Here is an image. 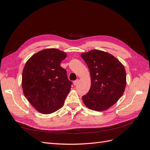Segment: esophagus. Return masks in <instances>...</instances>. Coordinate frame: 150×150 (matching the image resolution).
<instances>
[{
    "label": "esophagus",
    "instance_id": "1",
    "mask_svg": "<svg viewBox=\"0 0 150 150\" xmlns=\"http://www.w3.org/2000/svg\"><path fill=\"white\" fill-rule=\"evenodd\" d=\"M78 83H79V80L77 79V80H76V81H74V82H73V84H74V86H76L77 84H78Z\"/></svg>",
    "mask_w": 150,
    "mask_h": 150
}]
</instances>
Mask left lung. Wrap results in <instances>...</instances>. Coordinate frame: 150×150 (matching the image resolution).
Masks as SVG:
<instances>
[{"label":"left lung","instance_id":"1","mask_svg":"<svg viewBox=\"0 0 150 150\" xmlns=\"http://www.w3.org/2000/svg\"><path fill=\"white\" fill-rule=\"evenodd\" d=\"M81 56L88 66L91 81L83 101L90 110H106L124 93L126 84L124 66L115 56L100 50L93 49Z\"/></svg>","mask_w":150,"mask_h":150}]
</instances>
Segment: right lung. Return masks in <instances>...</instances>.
<instances>
[{"instance_id": "add662e5", "label": "right lung", "mask_w": 150, "mask_h": 150, "mask_svg": "<svg viewBox=\"0 0 150 150\" xmlns=\"http://www.w3.org/2000/svg\"><path fill=\"white\" fill-rule=\"evenodd\" d=\"M66 52L51 48L40 51L26 62L22 86L25 97L36 110L51 114L63 106L72 82L60 66Z\"/></svg>"}]
</instances>
